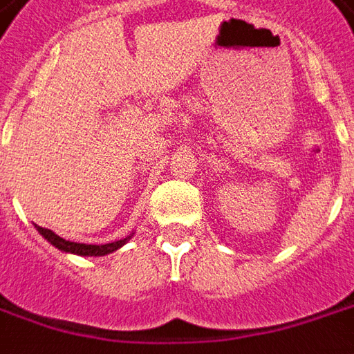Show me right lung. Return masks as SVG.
Returning a JSON list of instances; mask_svg holds the SVG:
<instances>
[{"mask_svg":"<svg viewBox=\"0 0 354 354\" xmlns=\"http://www.w3.org/2000/svg\"><path fill=\"white\" fill-rule=\"evenodd\" d=\"M36 230L42 234V236L52 244V246H56L57 250H62V252H67V254H77V256H106V254H112V252H116L118 248H122L126 244L129 238L133 236H126L122 238V240H118V242H110V244H79V242H69L66 238L57 236L56 232H52L50 228H42V227H36Z\"/></svg>","mask_w":354,"mask_h":354,"instance_id":"obj_1","label":"right lung"}]
</instances>
